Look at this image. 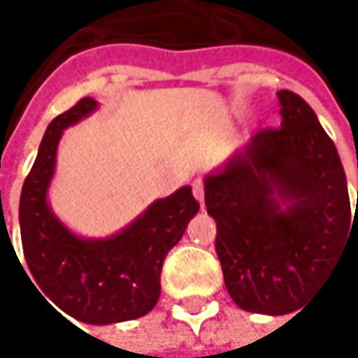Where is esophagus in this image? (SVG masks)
I'll return each instance as SVG.
<instances>
[{
  "instance_id": "obj_1",
  "label": "esophagus",
  "mask_w": 358,
  "mask_h": 358,
  "mask_svg": "<svg viewBox=\"0 0 358 358\" xmlns=\"http://www.w3.org/2000/svg\"><path fill=\"white\" fill-rule=\"evenodd\" d=\"M193 195H195V199L203 206V182H201V180H195V182H193Z\"/></svg>"
}]
</instances>
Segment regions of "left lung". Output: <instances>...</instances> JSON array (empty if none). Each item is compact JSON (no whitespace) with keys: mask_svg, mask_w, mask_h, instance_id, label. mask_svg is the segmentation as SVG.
Listing matches in <instances>:
<instances>
[{"mask_svg":"<svg viewBox=\"0 0 358 358\" xmlns=\"http://www.w3.org/2000/svg\"><path fill=\"white\" fill-rule=\"evenodd\" d=\"M278 129L203 178L224 287L242 310L267 316L303 308L358 236V193L352 214L336 144L297 93L278 91Z\"/></svg>","mask_w":358,"mask_h":358,"instance_id":"obj_1","label":"left lung"}]
</instances>
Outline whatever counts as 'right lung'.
I'll return each instance as SVG.
<instances>
[{
  "mask_svg": "<svg viewBox=\"0 0 358 358\" xmlns=\"http://www.w3.org/2000/svg\"><path fill=\"white\" fill-rule=\"evenodd\" d=\"M97 108L93 97H83L48 124L22 185L18 220L34 287H40L57 308L76 320L112 324L140 318L157 306L163 261L185 236L199 203L191 187H182L152 201L136 220L108 238H83L67 229L48 203L57 148L67 127Z\"/></svg>",
  "mask_w": 358,
  "mask_h": 358,
  "instance_id": "add662e5",
  "label": "right lung"
}]
</instances>
